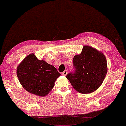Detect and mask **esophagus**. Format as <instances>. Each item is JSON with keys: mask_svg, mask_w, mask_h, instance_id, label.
<instances>
[{"mask_svg": "<svg viewBox=\"0 0 126 126\" xmlns=\"http://www.w3.org/2000/svg\"><path fill=\"white\" fill-rule=\"evenodd\" d=\"M67 74V71L66 70H65V71H63V72H62V73H61V74L63 75H64V76H65V75H66V74Z\"/></svg>", "mask_w": 126, "mask_h": 126, "instance_id": "1", "label": "esophagus"}]
</instances>
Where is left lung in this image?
I'll list each match as a JSON object with an SVG mask.
<instances>
[{
	"label": "left lung",
	"instance_id": "8db88e82",
	"mask_svg": "<svg viewBox=\"0 0 126 126\" xmlns=\"http://www.w3.org/2000/svg\"><path fill=\"white\" fill-rule=\"evenodd\" d=\"M74 71L66 78L78 92L88 94L99 87L107 72V60L97 49L84 46L81 53L73 59Z\"/></svg>",
	"mask_w": 126,
	"mask_h": 126
}]
</instances>
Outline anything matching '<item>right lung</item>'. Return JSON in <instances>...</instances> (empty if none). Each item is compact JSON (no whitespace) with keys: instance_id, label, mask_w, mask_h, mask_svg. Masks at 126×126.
Masks as SVG:
<instances>
[{"instance_id":"right-lung-1","label":"right lung","mask_w":126,"mask_h":126,"mask_svg":"<svg viewBox=\"0 0 126 126\" xmlns=\"http://www.w3.org/2000/svg\"><path fill=\"white\" fill-rule=\"evenodd\" d=\"M16 75L23 87L29 93L44 96L50 92L60 76L53 66L39 60L33 53L27 56L16 69Z\"/></svg>"}]
</instances>
